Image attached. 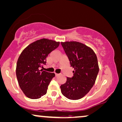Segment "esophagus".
<instances>
[{
  "instance_id": "34e87169",
  "label": "esophagus",
  "mask_w": 122,
  "mask_h": 122,
  "mask_svg": "<svg viewBox=\"0 0 122 122\" xmlns=\"http://www.w3.org/2000/svg\"><path fill=\"white\" fill-rule=\"evenodd\" d=\"M59 74H58V73H55V76H56V77H57L58 76H59Z\"/></svg>"
}]
</instances>
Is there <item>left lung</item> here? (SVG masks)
Here are the masks:
<instances>
[{
	"label": "left lung",
	"mask_w": 122,
	"mask_h": 122,
	"mask_svg": "<svg viewBox=\"0 0 122 122\" xmlns=\"http://www.w3.org/2000/svg\"><path fill=\"white\" fill-rule=\"evenodd\" d=\"M61 45L74 68L73 76L67 77L61 85V93L66 98L77 100L88 93L95 84L99 66L97 56L91 48L77 41L61 42Z\"/></svg>",
	"instance_id": "8db88e82"
}]
</instances>
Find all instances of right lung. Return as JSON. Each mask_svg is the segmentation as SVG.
<instances>
[{
	"label": "right lung",
	"instance_id": "1",
	"mask_svg": "<svg viewBox=\"0 0 122 122\" xmlns=\"http://www.w3.org/2000/svg\"><path fill=\"white\" fill-rule=\"evenodd\" d=\"M60 42L41 39L24 49L17 61L16 75L19 85L27 97L38 99L46 95L54 73L40 70L45 64L46 57L59 47Z\"/></svg>",
	"mask_w": 122,
	"mask_h": 122
}]
</instances>
